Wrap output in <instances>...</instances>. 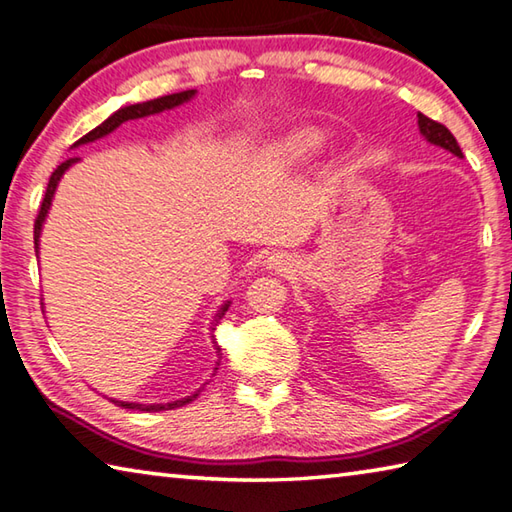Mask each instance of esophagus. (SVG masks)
<instances>
[{
    "label": "esophagus",
    "instance_id": "1",
    "mask_svg": "<svg viewBox=\"0 0 512 512\" xmlns=\"http://www.w3.org/2000/svg\"><path fill=\"white\" fill-rule=\"evenodd\" d=\"M267 263H269L271 269H278V271H283V267L287 265L285 260H283V256H271V258L267 260Z\"/></svg>",
    "mask_w": 512,
    "mask_h": 512
}]
</instances>
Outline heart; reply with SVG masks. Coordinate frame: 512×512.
Listing matches in <instances>:
<instances>
[{
    "mask_svg": "<svg viewBox=\"0 0 512 512\" xmlns=\"http://www.w3.org/2000/svg\"><path fill=\"white\" fill-rule=\"evenodd\" d=\"M320 145V134L314 130H298L294 134H289V137L278 143L271 154L274 156H287V159H302V156H307L314 152Z\"/></svg>",
    "mask_w": 512,
    "mask_h": 512,
    "instance_id": "1",
    "label": "heart"
}]
</instances>
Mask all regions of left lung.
<instances>
[{
	"instance_id": "1",
	"label": "left lung",
	"mask_w": 512,
	"mask_h": 512,
	"mask_svg": "<svg viewBox=\"0 0 512 512\" xmlns=\"http://www.w3.org/2000/svg\"><path fill=\"white\" fill-rule=\"evenodd\" d=\"M417 125H420V134L426 141L433 143V145H440V148H444V150H448L451 154L460 156V159H462L464 154L460 150V145H457L455 137L451 134V130L446 128V125L437 123L429 117H424L422 112H417Z\"/></svg>"
}]
</instances>
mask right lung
Returning a JSON list of instances; mask_svg holds the SVG:
<instances>
[{
  "label": "right lung",
  "mask_w": 512,
  "mask_h": 512,
  "mask_svg": "<svg viewBox=\"0 0 512 512\" xmlns=\"http://www.w3.org/2000/svg\"><path fill=\"white\" fill-rule=\"evenodd\" d=\"M196 95V90H185V92H174V95H165V97H159V99H152V101H143V103H134V106H125L121 110H117L114 114H110V117L103 121L101 125H97L95 130H90L86 137H81L72 148H77V145H83V143H92L97 141L101 137H106V134H110L112 130H117L121 123L125 121H132V119H141V117H150V114H159L163 110H172L176 106H181V103L190 101L192 97ZM79 159L75 156V159H68L59 165V168L52 172L50 181H48V187H46V196L44 201H41V207H39V214H37V221H35V252H39V234H41V227H44V221L48 216V210H50V203H52V196H55V190L57 185L61 181V176H64V172L70 168L72 163H77ZM229 309V302H225V305L221 307V311L216 314V322L221 320L225 316V311ZM214 338V336H212ZM216 353H221V349H216ZM198 395L192 393L187 395V398H181L176 402H168V404H137V402H119V400H112L114 404L123 406V409H137V411H170V409H179V406L183 404H190L194 398Z\"/></svg>",
  "instance_id": "right-lung-1"
}]
</instances>
